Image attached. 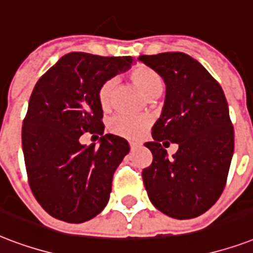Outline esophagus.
<instances>
[{
	"label": "esophagus",
	"mask_w": 253,
	"mask_h": 253,
	"mask_svg": "<svg viewBox=\"0 0 253 253\" xmlns=\"http://www.w3.org/2000/svg\"><path fill=\"white\" fill-rule=\"evenodd\" d=\"M140 146H142V143H136V142H131V143H130L131 150H135V148L140 147Z\"/></svg>",
	"instance_id": "obj_1"
}]
</instances>
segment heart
Returning a JSON list of instances; mask_svg holds the SVG:
<instances>
[{"label": "heart", "instance_id": "b5f03b06", "mask_svg": "<svg viewBox=\"0 0 253 253\" xmlns=\"http://www.w3.org/2000/svg\"><path fill=\"white\" fill-rule=\"evenodd\" d=\"M128 77L132 81V84L150 99L157 98L163 90L162 77L157 71L147 66H143V65L135 66L130 71ZM115 84H117L115 80L109 78L98 88V102H99L101 109L105 111H107L113 106ZM148 125H150V119L147 117H132V115L121 114L110 121L109 127L113 134L128 138V139H138L144 134V131L147 130Z\"/></svg>", "mask_w": 253, "mask_h": 253}]
</instances>
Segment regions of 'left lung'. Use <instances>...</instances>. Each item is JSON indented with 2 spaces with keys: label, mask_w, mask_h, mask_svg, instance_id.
Listing matches in <instances>:
<instances>
[{
  "label": "left lung",
  "mask_w": 253,
  "mask_h": 253,
  "mask_svg": "<svg viewBox=\"0 0 253 253\" xmlns=\"http://www.w3.org/2000/svg\"><path fill=\"white\" fill-rule=\"evenodd\" d=\"M161 75L165 105L152 126V163L143 169L151 203L167 216L192 219L208 211L224 190L234 155V127L223 88L206 67L184 53L140 55ZM179 146L169 158L160 142Z\"/></svg>",
  "instance_id": "obj_1"
}]
</instances>
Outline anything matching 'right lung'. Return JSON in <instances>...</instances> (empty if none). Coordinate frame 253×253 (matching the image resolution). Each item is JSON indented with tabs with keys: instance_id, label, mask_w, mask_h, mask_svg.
Listing matches in <instances>:
<instances>
[{
	"instance_id": "right-lung-1",
	"label": "right lung",
	"mask_w": 253,
	"mask_h": 253,
	"mask_svg": "<svg viewBox=\"0 0 253 253\" xmlns=\"http://www.w3.org/2000/svg\"><path fill=\"white\" fill-rule=\"evenodd\" d=\"M132 63L131 57L73 51L34 86L22 126V151L33 195L55 219L84 223L109 202L114 172L130 146L121 136L103 135L98 88ZM87 130L102 135L98 146L79 142Z\"/></svg>"
}]
</instances>
